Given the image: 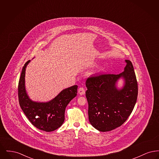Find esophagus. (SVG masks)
Instances as JSON below:
<instances>
[{"label":"esophagus","instance_id":"esophagus-1","mask_svg":"<svg viewBox=\"0 0 159 159\" xmlns=\"http://www.w3.org/2000/svg\"><path fill=\"white\" fill-rule=\"evenodd\" d=\"M78 93L80 95H83L85 93V90L83 88H79V89H78Z\"/></svg>","mask_w":159,"mask_h":159}]
</instances>
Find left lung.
Segmentation results:
<instances>
[{"label":"left lung","mask_w":159,"mask_h":159,"mask_svg":"<svg viewBox=\"0 0 159 159\" xmlns=\"http://www.w3.org/2000/svg\"><path fill=\"white\" fill-rule=\"evenodd\" d=\"M123 72L119 75L91 76L86 82V97L91 125L101 132L115 129L127 120L136 104L138 83L133 65L126 60ZM123 86L119 89L118 80Z\"/></svg>","instance_id":"8db88e82"}]
</instances>
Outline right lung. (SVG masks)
Returning <instances> with one entry per match:
<instances>
[{
	"instance_id": "obj_1",
	"label": "right lung",
	"mask_w": 159,
	"mask_h": 159,
	"mask_svg": "<svg viewBox=\"0 0 159 159\" xmlns=\"http://www.w3.org/2000/svg\"><path fill=\"white\" fill-rule=\"evenodd\" d=\"M30 62L28 61L24 66L18 83V99L20 107L36 128L51 132L60 128L65 119V110L68 103L77 95V85L66 88L48 102H38L29 97L25 86V69Z\"/></svg>"
}]
</instances>
